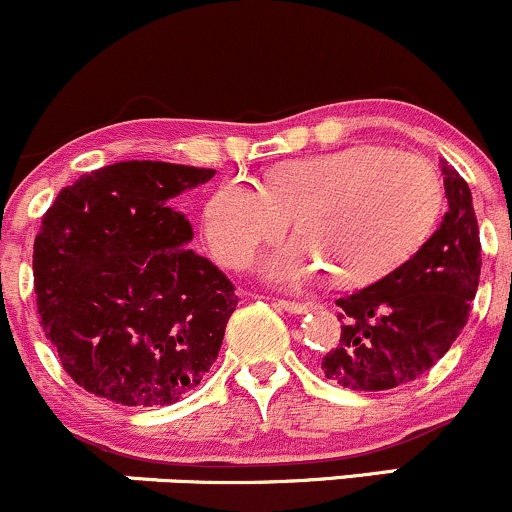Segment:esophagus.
I'll use <instances>...</instances> for the list:
<instances>
[{"instance_id": "1", "label": "esophagus", "mask_w": 512, "mask_h": 512, "mask_svg": "<svg viewBox=\"0 0 512 512\" xmlns=\"http://www.w3.org/2000/svg\"><path fill=\"white\" fill-rule=\"evenodd\" d=\"M279 306L284 308V311L289 313H296V316H301V313H308L313 311L311 303H303V301H279Z\"/></svg>"}]
</instances>
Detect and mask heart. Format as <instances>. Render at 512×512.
I'll return each mask as SVG.
<instances>
[{
    "label": "heart",
    "mask_w": 512,
    "mask_h": 512,
    "mask_svg": "<svg viewBox=\"0 0 512 512\" xmlns=\"http://www.w3.org/2000/svg\"><path fill=\"white\" fill-rule=\"evenodd\" d=\"M442 201L428 160L352 145L277 167L262 187L228 179L206 204L204 230L223 265L245 269L294 218L301 235L269 257L267 277L299 284L328 265L335 282L357 286L406 265L435 233Z\"/></svg>",
    "instance_id": "b5f03b06"
}]
</instances>
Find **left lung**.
<instances>
[{"instance_id":"1","label":"left lung","mask_w":512,"mask_h":512,"mask_svg":"<svg viewBox=\"0 0 512 512\" xmlns=\"http://www.w3.org/2000/svg\"><path fill=\"white\" fill-rule=\"evenodd\" d=\"M449 209L435 235L384 279L335 301L342 333L325 376L355 391H386L435 367L462 333L481 277V240L464 177L442 162Z\"/></svg>"}]
</instances>
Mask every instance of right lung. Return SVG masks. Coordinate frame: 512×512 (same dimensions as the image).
I'll return each instance as SVG.
<instances>
[{"label":"right lung","instance_id":"right-lung-1","mask_svg":"<svg viewBox=\"0 0 512 512\" xmlns=\"http://www.w3.org/2000/svg\"><path fill=\"white\" fill-rule=\"evenodd\" d=\"M216 170L128 160L82 174L33 243L41 325L75 384L121 406H170L209 372L235 286L172 209Z\"/></svg>","mask_w":512,"mask_h":512}]
</instances>
